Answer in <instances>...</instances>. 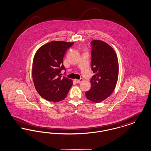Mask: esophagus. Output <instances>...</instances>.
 I'll return each mask as SVG.
<instances>
[{
    "label": "esophagus",
    "mask_w": 151,
    "mask_h": 151,
    "mask_svg": "<svg viewBox=\"0 0 151 151\" xmlns=\"http://www.w3.org/2000/svg\"><path fill=\"white\" fill-rule=\"evenodd\" d=\"M83 79H79V80H78V79H75V80H74V81H75L76 83H81V81H83Z\"/></svg>",
    "instance_id": "esophagus-1"
}]
</instances>
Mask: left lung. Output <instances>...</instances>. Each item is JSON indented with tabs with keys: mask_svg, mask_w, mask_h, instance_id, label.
Listing matches in <instances>:
<instances>
[{
	"mask_svg": "<svg viewBox=\"0 0 151 151\" xmlns=\"http://www.w3.org/2000/svg\"><path fill=\"white\" fill-rule=\"evenodd\" d=\"M92 46V70L95 74L91 79L90 90L86 92L89 100L101 102L115 89L119 73V65L114 50L108 43L94 40Z\"/></svg>",
	"mask_w": 151,
	"mask_h": 151,
	"instance_id": "left-lung-1",
	"label": "left lung"
}]
</instances>
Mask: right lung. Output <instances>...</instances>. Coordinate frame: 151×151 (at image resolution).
Listing matches in <instances>:
<instances>
[{
	"instance_id": "obj_1",
	"label": "right lung",
	"mask_w": 151,
	"mask_h": 151,
	"mask_svg": "<svg viewBox=\"0 0 151 151\" xmlns=\"http://www.w3.org/2000/svg\"><path fill=\"white\" fill-rule=\"evenodd\" d=\"M73 42L53 41L37 51L33 60L32 78L36 91L44 99L59 102L67 97L72 86L71 79L62 77L63 58Z\"/></svg>"
}]
</instances>
